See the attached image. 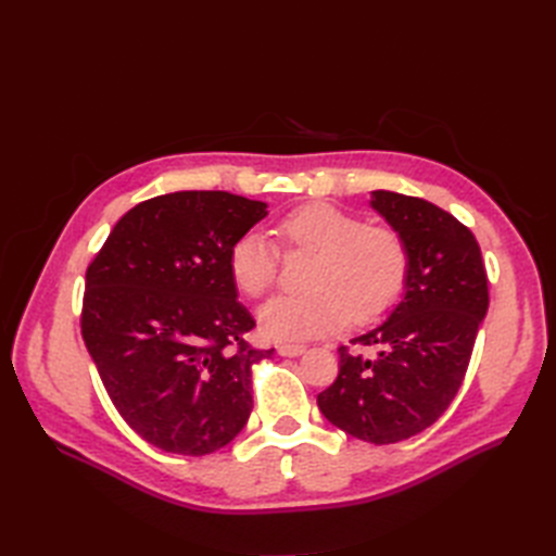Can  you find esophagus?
Returning <instances> with one entry per match:
<instances>
[{
	"mask_svg": "<svg viewBox=\"0 0 556 556\" xmlns=\"http://www.w3.org/2000/svg\"><path fill=\"white\" fill-rule=\"evenodd\" d=\"M306 352V345H299V343H280L278 345V355L282 357H299Z\"/></svg>",
	"mask_w": 556,
	"mask_h": 556,
	"instance_id": "obj_1",
	"label": "esophagus"
}]
</instances>
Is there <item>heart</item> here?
I'll return each instance as SVG.
<instances>
[{"mask_svg": "<svg viewBox=\"0 0 556 556\" xmlns=\"http://www.w3.org/2000/svg\"><path fill=\"white\" fill-rule=\"evenodd\" d=\"M285 252H311L308 292L278 294L260 311L271 341H308L341 325H366L390 311L408 280L410 255L401 233L366 225L329 204L301 206L276 223ZM280 250L260 231H245L229 250V274L248 296H262L278 278Z\"/></svg>", "mask_w": 556, "mask_h": 556, "instance_id": "1", "label": "heart"}]
</instances>
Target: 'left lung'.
<instances>
[{
	"instance_id": "obj_1",
	"label": "left lung",
	"mask_w": 556,
	"mask_h": 556,
	"mask_svg": "<svg viewBox=\"0 0 556 556\" xmlns=\"http://www.w3.org/2000/svg\"><path fill=\"white\" fill-rule=\"evenodd\" d=\"M371 206L408 245L406 294L382 325L350 341L357 350L339 348V378L317 406L333 427L387 445L431 427L457 396L490 290L480 245L457 217L387 190L371 192Z\"/></svg>"
}]
</instances>
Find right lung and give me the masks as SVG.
<instances>
[{
	"mask_svg": "<svg viewBox=\"0 0 556 556\" xmlns=\"http://www.w3.org/2000/svg\"><path fill=\"white\" fill-rule=\"evenodd\" d=\"M266 217L264 201L190 190L127 211L86 271L80 333L115 410L164 452L204 457L252 410V366L229 250Z\"/></svg>",
	"mask_w": 556,
	"mask_h": 556,
	"instance_id": "obj_1",
	"label": "right lung"
}]
</instances>
